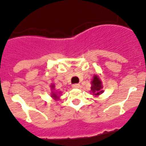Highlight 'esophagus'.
I'll use <instances>...</instances> for the list:
<instances>
[{
  "instance_id": "1",
  "label": "esophagus",
  "mask_w": 146,
  "mask_h": 146,
  "mask_svg": "<svg viewBox=\"0 0 146 146\" xmlns=\"http://www.w3.org/2000/svg\"><path fill=\"white\" fill-rule=\"evenodd\" d=\"M73 88H78L80 87V84H73L72 86Z\"/></svg>"
}]
</instances>
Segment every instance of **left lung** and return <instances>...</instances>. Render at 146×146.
Here are the masks:
<instances>
[{
  "label": "left lung",
  "instance_id": "left-lung-1",
  "mask_svg": "<svg viewBox=\"0 0 146 146\" xmlns=\"http://www.w3.org/2000/svg\"><path fill=\"white\" fill-rule=\"evenodd\" d=\"M91 83V87L90 92L92 94L93 96L96 97V96H99V95H101L104 92L102 82L101 81V80L99 79V76L96 75V74H94V78H93Z\"/></svg>",
  "mask_w": 146,
  "mask_h": 146
}]
</instances>
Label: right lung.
<instances>
[{
	"instance_id": "right-lung-1",
	"label": "right lung",
	"mask_w": 146,
	"mask_h": 146,
	"mask_svg": "<svg viewBox=\"0 0 146 146\" xmlns=\"http://www.w3.org/2000/svg\"><path fill=\"white\" fill-rule=\"evenodd\" d=\"M50 88H51V94H50V96L53 99H55V101H58L60 100V96H61V92L60 91H57L55 89V85L51 84L50 85Z\"/></svg>"
}]
</instances>
